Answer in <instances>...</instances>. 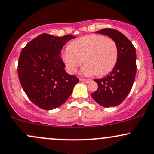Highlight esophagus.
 <instances>
[{
	"instance_id": "esophagus-1",
	"label": "esophagus",
	"mask_w": 154,
	"mask_h": 154,
	"mask_svg": "<svg viewBox=\"0 0 154 154\" xmlns=\"http://www.w3.org/2000/svg\"><path fill=\"white\" fill-rule=\"evenodd\" d=\"M80 81H82V82H84L88 83V82H91V79H85V78H80Z\"/></svg>"
}]
</instances>
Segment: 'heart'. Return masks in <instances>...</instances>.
<instances>
[{
  "label": "heart",
  "mask_w": 154,
  "mask_h": 154,
  "mask_svg": "<svg viewBox=\"0 0 154 154\" xmlns=\"http://www.w3.org/2000/svg\"><path fill=\"white\" fill-rule=\"evenodd\" d=\"M119 56L114 39L102 35H88L74 40L63 53V60L70 73H75L82 63V75H106L115 66Z\"/></svg>",
  "instance_id": "obj_1"
}]
</instances>
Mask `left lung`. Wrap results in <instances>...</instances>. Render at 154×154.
Returning a JSON list of instances; mask_svg holds the SVG:
<instances>
[{
	"instance_id": "left-lung-1",
	"label": "left lung",
	"mask_w": 154,
	"mask_h": 154,
	"mask_svg": "<svg viewBox=\"0 0 154 154\" xmlns=\"http://www.w3.org/2000/svg\"><path fill=\"white\" fill-rule=\"evenodd\" d=\"M96 32L115 40L119 56L115 66L106 77L95 79L98 88L91 96L102 106H116L128 96L135 80L137 69L135 48L127 37L116 29L106 28Z\"/></svg>"
}]
</instances>
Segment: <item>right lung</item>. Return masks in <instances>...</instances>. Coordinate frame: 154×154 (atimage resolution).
I'll use <instances>...</instances> for the list:
<instances>
[{
    "label": "right lung",
    "instance_id": "right-lung-1",
    "mask_svg": "<svg viewBox=\"0 0 154 154\" xmlns=\"http://www.w3.org/2000/svg\"><path fill=\"white\" fill-rule=\"evenodd\" d=\"M72 35L55 37L40 35L23 48L19 58L18 76L29 99L44 110L62 105L72 94L79 79L64 71L60 54Z\"/></svg>",
    "mask_w": 154,
    "mask_h": 154
}]
</instances>
